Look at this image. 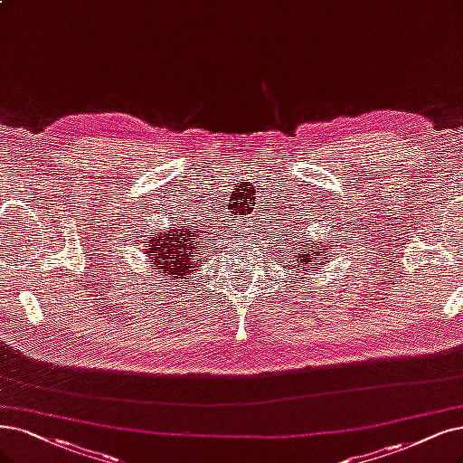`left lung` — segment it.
Masks as SVG:
<instances>
[{"mask_svg": "<svg viewBox=\"0 0 463 463\" xmlns=\"http://www.w3.org/2000/svg\"><path fill=\"white\" fill-rule=\"evenodd\" d=\"M299 219V217H296ZM303 221V219H299ZM309 225V222H307ZM302 232L299 233L298 231ZM288 234H282V242L280 244V236H279V242L282 248L279 250V260L280 263H284V269L288 270H296L301 272V279L305 280H311V272L318 270L326 260H332V238L326 236L324 241H309V234H305L303 229L299 227V222L296 225H288L286 229ZM298 277V275H296ZM303 282V280H299Z\"/></svg>", "mask_w": 463, "mask_h": 463, "instance_id": "8db88e82", "label": "left lung"}]
</instances>
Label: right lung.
I'll list each match as a JSON object with an SVG mask.
<instances>
[{
	"label": "right lung",
	"instance_id": "obj_1",
	"mask_svg": "<svg viewBox=\"0 0 463 463\" xmlns=\"http://www.w3.org/2000/svg\"><path fill=\"white\" fill-rule=\"evenodd\" d=\"M213 236L200 231V225L184 222L183 217L164 229H152L143 238V253H146V265L152 269L154 279H165L171 282H188L196 267L210 258Z\"/></svg>",
	"mask_w": 463,
	"mask_h": 463
}]
</instances>
